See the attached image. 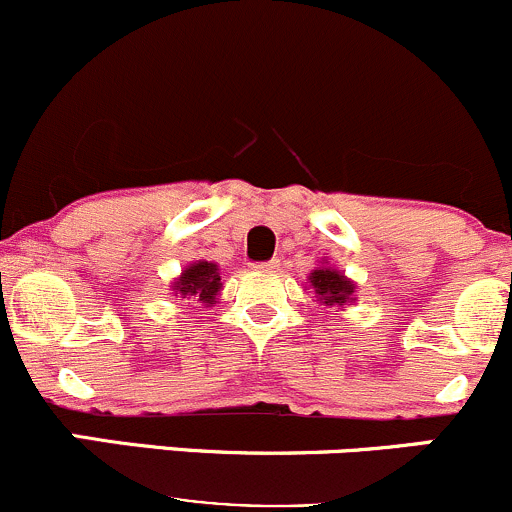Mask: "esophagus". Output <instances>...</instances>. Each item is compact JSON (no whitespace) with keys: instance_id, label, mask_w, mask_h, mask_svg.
<instances>
[{"instance_id":"34e87169","label":"esophagus","mask_w":512,"mask_h":512,"mask_svg":"<svg viewBox=\"0 0 512 512\" xmlns=\"http://www.w3.org/2000/svg\"><path fill=\"white\" fill-rule=\"evenodd\" d=\"M278 266H281V261H278V258H273V261H266V263H254V271H258V273H273Z\"/></svg>"}]
</instances>
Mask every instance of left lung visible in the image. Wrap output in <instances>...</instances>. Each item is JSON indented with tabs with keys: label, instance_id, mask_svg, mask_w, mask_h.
Returning a JSON list of instances; mask_svg holds the SVG:
<instances>
[{
	"label": "left lung",
	"instance_id": "left-lung-1",
	"mask_svg": "<svg viewBox=\"0 0 512 512\" xmlns=\"http://www.w3.org/2000/svg\"><path fill=\"white\" fill-rule=\"evenodd\" d=\"M305 288L315 293L320 305L342 310L345 305H352V300H355L357 283L352 281V278H347L342 271H337L335 266H330L328 258H323L320 266H315L313 271L308 273Z\"/></svg>",
	"mask_w": 512,
	"mask_h": 512
}]
</instances>
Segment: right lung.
Returning <instances> with one entry per match:
<instances>
[{
  "label": "right lung",
  "instance_id": "add662e5",
  "mask_svg": "<svg viewBox=\"0 0 512 512\" xmlns=\"http://www.w3.org/2000/svg\"><path fill=\"white\" fill-rule=\"evenodd\" d=\"M221 288H224V283H221L219 266L214 261H204V258L184 266V271L172 281V291L177 298L197 300L207 308L219 303Z\"/></svg>",
  "mask_w": 512,
  "mask_h": 512
}]
</instances>
